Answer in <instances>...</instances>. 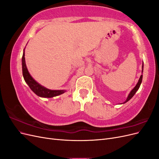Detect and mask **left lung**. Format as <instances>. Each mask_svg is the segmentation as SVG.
<instances>
[{"label": "left lung", "mask_w": 159, "mask_h": 159, "mask_svg": "<svg viewBox=\"0 0 159 159\" xmlns=\"http://www.w3.org/2000/svg\"><path fill=\"white\" fill-rule=\"evenodd\" d=\"M142 68H143V70H142V72H143V66H142ZM142 79H143V75H141L140 78H139V81H138V83L137 84L136 86H135V87H134V88L132 89V91H131V92H130V93H129V95H128V98H127V99H126L125 102L123 103L127 102L128 101L131 99L133 97V95H134V94H135V93L137 92V91L139 89V87H140L141 84V82H142Z\"/></svg>", "instance_id": "8db88e82"}]
</instances>
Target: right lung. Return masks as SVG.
<instances>
[{
    "mask_svg": "<svg viewBox=\"0 0 159 159\" xmlns=\"http://www.w3.org/2000/svg\"><path fill=\"white\" fill-rule=\"evenodd\" d=\"M25 51L23 52V56L22 58V74L24 79H25L26 84L29 86L34 93H35L37 95L42 98H53L55 96L61 95L64 93L66 91L64 90H50L43 87L41 85L34 80L32 76L28 72L25 57Z\"/></svg>",
    "mask_w": 159,
    "mask_h": 159,
    "instance_id": "1",
    "label": "right lung"
}]
</instances>
